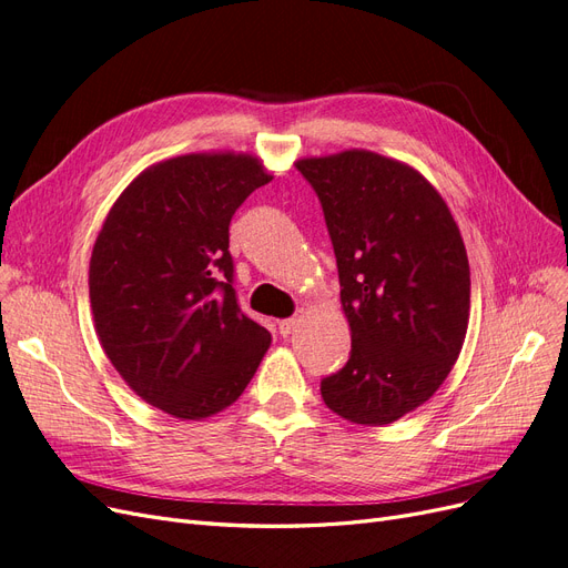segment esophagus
<instances>
[{
  "instance_id": "obj_1",
  "label": "esophagus",
  "mask_w": 568,
  "mask_h": 568,
  "mask_svg": "<svg viewBox=\"0 0 568 568\" xmlns=\"http://www.w3.org/2000/svg\"><path fill=\"white\" fill-rule=\"evenodd\" d=\"M296 324H298V320H296V317H286V320H280V322H277V326H280V334H282V336H288L291 332L296 329Z\"/></svg>"
}]
</instances>
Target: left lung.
Segmentation results:
<instances>
[{
  "label": "left lung",
  "mask_w": 568,
  "mask_h": 568,
  "mask_svg": "<svg viewBox=\"0 0 568 568\" xmlns=\"http://www.w3.org/2000/svg\"><path fill=\"white\" fill-rule=\"evenodd\" d=\"M296 168L322 203L351 324V357L322 379V398L353 424H390L457 363L471 305L467 248L415 168L365 149Z\"/></svg>",
  "instance_id": "8db88e82"
}]
</instances>
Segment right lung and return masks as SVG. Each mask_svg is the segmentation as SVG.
<instances>
[{"label":"right lung","instance_id":"1","mask_svg":"<svg viewBox=\"0 0 568 568\" xmlns=\"http://www.w3.org/2000/svg\"><path fill=\"white\" fill-rule=\"evenodd\" d=\"M272 180L248 153H186L118 196L90 261L101 348L128 386L178 419H205L244 393L270 332L242 313L230 222Z\"/></svg>","mask_w":568,"mask_h":568}]
</instances>
